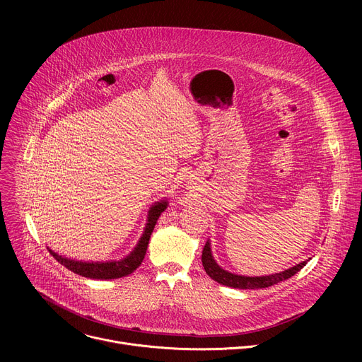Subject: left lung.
Listing matches in <instances>:
<instances>
[{"label": "left lung", "mask_w": 362, "mask_h": 362, "mask_svg": "<svg viewBox=\"0 0 362 362\" xmlns=\"http://www.w3.org/2000/svg\"><path fill=\"white\" fill-rule=\"evenodd\" d=\"M309 259H311V257H309ZM309 259L299 262L298 265H295L289 269H285L282 272H278V274L265 275V276H245V275H236L229 271H225L223 268H221L218 265V262L214 259L212 249H211V240L206 242L203 252H202V264H203L206 274H208L218 284L230 286V288H236V289H259V288H268L275 284H279V282L293 276L296 272H299L306 265V262Z\"/></svg>", "instance_id": "1"}]
</instances>
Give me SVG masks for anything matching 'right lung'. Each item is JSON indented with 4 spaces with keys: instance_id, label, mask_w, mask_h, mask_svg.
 <instances>
[{
    "instance_id": "1",
    "label": "right lung",
    "mask_w": 362,
    "mask_h": 362,
    "mask_svg": "<svg viewBox=\"0 0 362 362\" xmlns=\"http://www.w3.org/2000/svg\"><path fill=\"white\" fill-rule=\"evenodd\" d=\"M168 204H169V202L166 199H163V200L156 202L150 206L148 215H147V223L144 226L143 235L140 236L134 249L127 256L122 257V259H119V261L86 262V261L70 259V257L62 256L57 252L51 250L49 247H47V249L63 267H66L67 269H70L71 272H74L80 276L90 278V279H117V278L127 276L141 265L146 250H147L150 235L154 229V225H156L162 212H165V209L168 208Z\"/></svg>"
}]
</instances>
